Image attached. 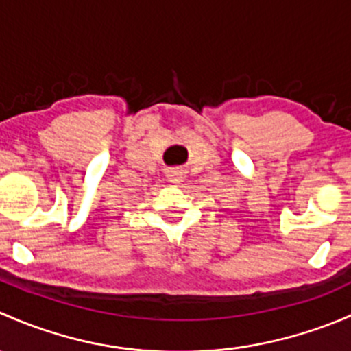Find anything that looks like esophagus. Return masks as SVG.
<instances>
[{
  "instance_id": "1",
  "label": "esophagus",
  "mask_w": 351,
  "mask_h": 351,
  "mask_svg": "<svg viewBox=\"0 0 351 351\" xmlns=\"http://www.w3.org/2000/svg\"><path fill=\"white\" fill-rule=\"evenodd\" d=\"M168 178H169V182L178 185V183H182L183 178H185V173H183L182 169H171V171L168 173Z\"/></svg>"
}]
</instances>
